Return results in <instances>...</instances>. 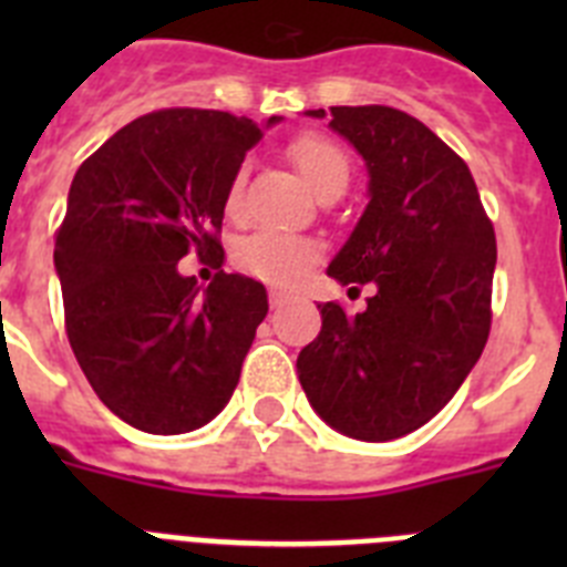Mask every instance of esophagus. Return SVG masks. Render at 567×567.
I'll return each instance as SVG.
<instances>
[{"label": "esophagus", "instance_id": "esophagus-1", "mask_svg": "<svg viewBox=\"0 0 567 567\" xmlns=\"http://www.w3.org/2000/svg\"><path fill=\"white\" fill-rule=\"evenodd\" d=\"M287 300H289L287 292H278V289H272V292H269V303H272V309H284L287 307Z\"/></svg>", "mask_w": 567, "mask_h": 567}]
</instances>
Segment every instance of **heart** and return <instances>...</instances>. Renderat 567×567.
Instances as JSON below:
<instances>
[{
  "label": "heart",
  "instance_id": "heart-1",
  "mask_svg": "<svg viewBox=\"0 0 567 567\" xmlns=\"http://www.w3.org/2000/svg\"><path fill=\"white\" fill-rule=\"evenodd\" d=\"M295 167L300 169L303 182L320 193L329 184L349 182V158L334 142L323 135H300L289 147ZM240 193H244V173L233 178L227 189V213L240 209ZM318 244L300 235L275 233V229H258L247 235L235 249V258L249 275L269 284H295L303 278L309 267L318 260Z\"/></svg>",
  "mask_w": 567,
  "mask_h": 567
}]
</instances>
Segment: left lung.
<instances>
[{"instance_id":"8db88e82","label":"left lung","mask_w":567,"mask_h":567,"mask_svg":"<svg viewBox=\"0 0 567 567\" xmlns=\"http://www.w3.org/2000/svg\"><path fill=\"white\" fill-rule=\"evenodd\" d=\"M329 113L363 158L369 204L327 275L374 295L358 315L318 303L298 380L334 432L385 443L429 423L483 354L497 240L465 162L423 122L380 104Z\"/></svg>"}]
</instances>
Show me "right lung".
<instances>
[{"label":"right lung","instance_id":"add662e5","mask_svg":"<svg viewBox=\"0 0 567 567\" xmlns=\"http://www.w3.org/2000/svg\"><path fill=\"white\" fill-rule=\"evenodd\" d=\"M278 122L158 110L110 135L70 184L53 249L68 340L99 400L138 432H195L238 385L267 289L224 269L198 287L178 260L224 252L229 184Z\"/></svg>","mask_w":567,"mask_h":567}]
</instances>
